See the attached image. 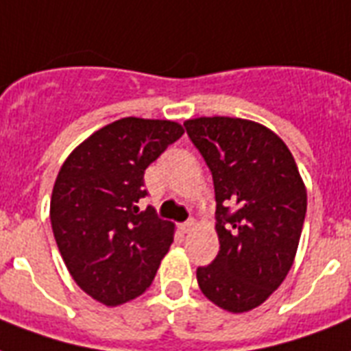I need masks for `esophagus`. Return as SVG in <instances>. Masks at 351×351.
Returning a JSON list of instances; mask_svg holds the SVG:
<instances>
[{
    "instance_id": "34e87169",
    "label": "esophagus",
    "mask_w": 351,
    "mask_h": 351,
    "mask_svg": "<svg viewBox=\"0 0 351 351\" xmlns=\"http://www.w3.org/2000/svg\"><path fill=\"white\" fill-rule=\"evenodd\" d=\"M195 226H197L195 220H187V222H184V224L180 226V230L184 231V233H191V231L195 230Z\"/></svg>"
}]
</instances>
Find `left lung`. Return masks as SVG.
<instances>
[{"label":"left lung","mask_w":351,"mask_h":351,"mask_svg":"<svg viewBox=\"0 0 351 351\" xmlns=\"http://www.w3.org/2000/svg\"><path fill=\"white\" fill-rule=\"evenodd\" d=\"M211 169L220 251L197 280L231 313L261 306L293 264L306 217V186L288 145L262 123L230 117L184 121Z\"/></svg>","instance_id":"obj_1"}]
</instances>
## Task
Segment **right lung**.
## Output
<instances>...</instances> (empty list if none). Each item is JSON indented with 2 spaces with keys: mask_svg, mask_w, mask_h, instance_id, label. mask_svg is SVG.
<instances>
[{
  "mask_svg": "<svg viewBox=\"0 0 351 351\" xmlns=\"http://www.w3.org/2000/svg\"><path fill=\"white\" fill-rule=\"evenodd\" d=\"M182 134L176 121L121 118L80 143L58 173L52 233L74 282L101 304L140 297L169 251L175 224L138 202L149 164Z\"/></svg>",
  "mask_w": 351,
  "mask_h": 351,
  "instance_id": "1",
  "label": "right lung"
}]
</instances>
